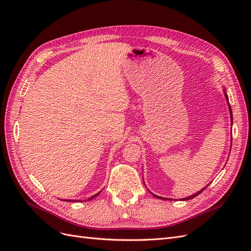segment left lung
<instances>
[{"label":"left lung","instance_id":"1","mask_svg":"<svg viewBox=\"0 0 251 251\" xmlns=\"http://www.w3.org/2000/svg\"><path fill=\"white\" fill-rule=\"evenodd\" d=\"M225 95H226V93H225ZM226 98H227V100H228V96H227V95H226ZM228 103H229V102H228ZM228 107H229V110H230V118H231V123H232V112H231V108H230V105H229V104H228ZM204 189H205V188L201 189V191H200V192H198V193H196V194H194L193 196H189V197H187V198H184V199H182V200H183V201H184V200H189V199H193V198H195V197H197V196H198V195H200V194H201V193H202V192L204 191ZM153 196H154V197H156V198H158V199H163V198H162V197H159V196H156V195H154V194H153Z\"/></svg>","mask_w":251,"mask_h":251}]
</instances>
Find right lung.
Here are the masks:
<instances>
[{
	"label": "right lung",
	"instance_id": "add662e5",
	"mask_svg": "<svg viewBox=\"0 0 251 251\" xmlns=\"http://www.w3.org/2000/svg\"><path fill=\"white\" fill-rule=\"evenodd\" d=\"M98 195H100V193H98V194H96V195H94V196H92V197H91V198H89L88 200H92L93 198H95V197H97ZM65 201H67V200H65ZM67 202H76V200H73V201H72V200H68Z\"/></svg>",
	"mask_w": 251,
	"mask_h": 251
}]
</instances>
